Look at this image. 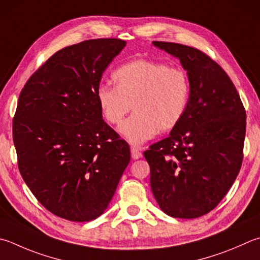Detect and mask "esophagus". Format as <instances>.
I'll return each mask as SVG.
<instances>
[{
    "label": "esophagus",
    "instance_id": "1",
    "mask_svg": "<svg viewBox=\"0 0 260 260\" xmlns=\"http://www.w3.org/2000/svg\"><path fill=\"white\" fill-rule=\"evenodd\" d=\"M141 156H143L141 151L138 148H136V147H132V148H131V157L134 159H139Z\"/></svg>",
    "mask_w": 260,
    "mask_h": 260
}]
</instances>
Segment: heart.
I'll return each instance as SVG.
<instances>
[{"instance_id": "heart-1", "label": "heart", "mask_w": 260, "mask_h": 260, "mask_svg": "<svg viewBox=\"0 0 260 260\" xmlns=\"http://www.w3.org/2000/svg\"><path fill=\"white\" fill-rule=\"evenodd\" d=\"M115 87L101 85L96 100L104 119L119 124L131 111L136 113L119 126L132 146H140L159 131L178 125L187 112L191 86L184 70L157 61L138 58L113 72Z\"/></svg>"}]
</instances>
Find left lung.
<instances>
[{"instance_id":"obj_1","label":"left lung","mask_w":260,"mask_h":260,"mask_svg":"<svg viewBox=\"0 0 260 260\" xmlns=\"http://www.w3.org/2000/svg\"><path fill=\"white\" fill-rule=\"evenodd\" d=\"M178 58L190 80L187 112L168 138L146 150L150 187L169 216L196 218L228 193L243 158L246 111L221 67L197 48L153 42Z\"/></svg>"}]
</instances>
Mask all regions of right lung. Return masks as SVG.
Returning <instances> with one entry per match:
<instances>
[{"label":"right lung","instance_id":"obj_1","mask_svg":"<svg viewBox=\"0 0 260 260\" xmlns=\"http://www.w3.org/2000/svg\"><path fill=\"white\" fill-rule=\"evenodd\" d=\"M125 42L90 39L62 48L29 78L13 119L19 171L44 207L72 222L100 217L130 161L105 123L96 91Z\"/></svg>","mask_w":260,"mask_h":260}]
</instances>
